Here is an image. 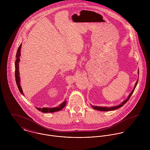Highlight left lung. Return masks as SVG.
I'll return each mask as SVG.
<instances>
[{"label": "left lung", "instance_id": "obj_1", "mask_svg": "<svg viewBox=\"0 0 150 150\" xmlns=\"http://www.w3.org/2000/svg\"><path fill=\"white\" fill-rule=\"evenodd\" d=\"M138 73L139 74V70H138ZM137 83H138V80H137V81H136V84H135V86H134L133 89L132 90V91L131 92V93L129 94V95L128 98H127L125 100H124V101L121 104H120V105H118V106H112V107H99V106H92V107H93V108L94 109H95V110H100V111H103L115 110H116V109L119 108L120 107H122L123 105H125V103L128 101L129 98H130L131 95H132V93H133V92H134V89H135V88H136V86L137 84Z\"/></svg>", "mask_w": 150, "mask_h": 150}]
</instances>
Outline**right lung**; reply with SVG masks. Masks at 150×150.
Returning <instances> with one entry per match:
<instances>
[{
    "label": "right lung",
    "instance_id": "add662e5",
    "mask_svg": "<svg viewBox=\"0 0 150 150\" xmlns=\"http://www.w3.org/2000/svg\"><path fill=\"white\" fill-rule=\"evenodd\" d=\"M22 44H21L19 46L18 50L17 51V54H16V60L15 62V77H16V83L18 86V88L22 95L23 91L22 90L21 86H20V73H19V62H20V57L21 56V48ZM66 104V101H64L62 103H61L59 106L56 107H52V108H47V107H43V108H39V107H36V108L43 112H54L56 111H58L61 110L65 106Z\"/></svg>",
    "mask_w": 150,
    "mask_h": 150
}]
</instances>
